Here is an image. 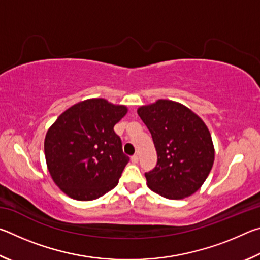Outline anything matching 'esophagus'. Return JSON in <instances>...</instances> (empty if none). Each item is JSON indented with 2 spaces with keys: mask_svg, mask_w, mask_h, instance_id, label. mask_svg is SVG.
I'll list each match as a JSON object with an SVG mask.
<instances>
[{
  "mask_svg": "<svg viewBox=\"0 0 260 260\" xmlns=\"http://www.w3.org/2000/svg\"><path fill=\"white\" fill-rule=\"evenodd\" d=\"M131 160H132V162H133V164H136V162L139 161V156H138V155L132 156V157H131Z\"/></svg>",
  "mask_w": 260,
  "mask_h": 260,
  "instance_id": "34e87169",
  "label": "esophagus"
}]
</instances>
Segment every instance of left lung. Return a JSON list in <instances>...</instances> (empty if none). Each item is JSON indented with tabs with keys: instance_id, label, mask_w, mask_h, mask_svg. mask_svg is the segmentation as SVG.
I'll use <instances>...</instances> for the list:
<instances>
[{
	"instance_id": "left-lung-1",
	"label": "left lung",
	"mask_w": 260,
	"mask_h": 260,
	"mask_svg": "<svg viewBox=\"0 0 260 260\" xmlns=\"http://www.w3.org/2000/svg\"><path fill=\"white\" fill-rule=\"evenodd\" d=\"M151 133L157 165L147 172L148 187L169 200L196 192L208 178L214 161V148L204 121L178 102L158 100L138 109Z\"/></svg>"
}]
</instances>
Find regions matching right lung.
Wrapping results in <instances>:
<instances>
[{"label": "right lung", "instance_id": "add662e5", "mask_svg": "<svg viewBox=\"0 0 260 260\" xmlns=\"http://www.w3.org/2000/svg\"><path fill=\"white\" fill-rule=\"evenodd\" d=\"M126 113L125 105L90 99L69 108L48 129V170L71 199L93 201L118 184L129 158L113 127Z\"/></svg>", "mask_w": 260, "mask_h": 260}]
</instances>
